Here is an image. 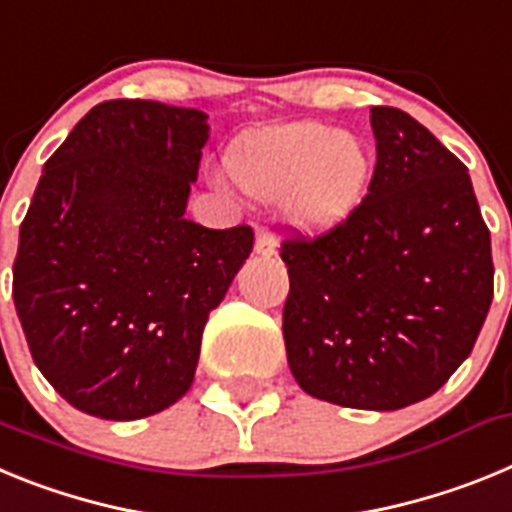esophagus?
I'll return each instance as SVG.
<instances>
[{"instance_id": "1", "label": "esophagus", "mask_w": 512, "mask_h": 512, "mask_svg": "<svg viewBox=\"0 0 512 512\" xmlns=\"http://www.w3.org/2000/svg\"><path fill=\"white\" fill-rule=\"evenodd\" d=\"M253 251L259 253V256H274V253H277V241H274L266 230H259V233H256V246H253Z\"/></svg>"}]
</instances>
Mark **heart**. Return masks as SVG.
<instances>
[{"label": "heart", "mask_w": 512, "mask_h": 512, "mask_svg": "<svg viewBox=\"0 0 512 512\" xmlns=\"http://www.w3.org/2000/svg\"><path fill=\"white\" fill-rule=\"evenodd\" d=\"M225 174L243 194L277 202L305 233H330L364 200L372 156L361 138L325 122L251 130L230 143Z\"/></svg>", "instance_id": "b5f03b06"}]
</instances>
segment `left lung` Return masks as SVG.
Listing matches in <instances>:
<instances>
[{
	"mask_svg": "<svg viewBox=\"0 0 512 512\" xmlns=\"http://www.w3.org/2000/svg\"><path fill=\"white\" fill-rule=\"evenodd\" d=\"M372 130L377 166L354 215L315 241L282 243V330L307 395L400 410L472 354L495 269L467 166L395 107H372Z\"/></svg>",
	"mask_w": 512,
	"mask_h": 512,
	"instance_id": "left-lung-1",
	"label": "left lung"
}]
</instances>
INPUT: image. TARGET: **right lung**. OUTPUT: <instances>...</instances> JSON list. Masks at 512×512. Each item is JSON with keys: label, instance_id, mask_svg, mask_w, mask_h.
<instances>
[{"label": "right lung", "instance_id": "right-lung-1", "mask_svg": "<svg viewBox=\"0 0 512 512\" xmlns=\"http://www.w3.org/2000/svg\"><path fill=\"white\" fill-rule=\"evenodd\" d=\"M207 138L205 112L110 99L45 161L12 297L35 366L81 413L148 418L192 387L210 310L253 248L248 225L184 217Z\"/></svg>", "mask_w": 512, "mask_h": 512}]
</instances>
